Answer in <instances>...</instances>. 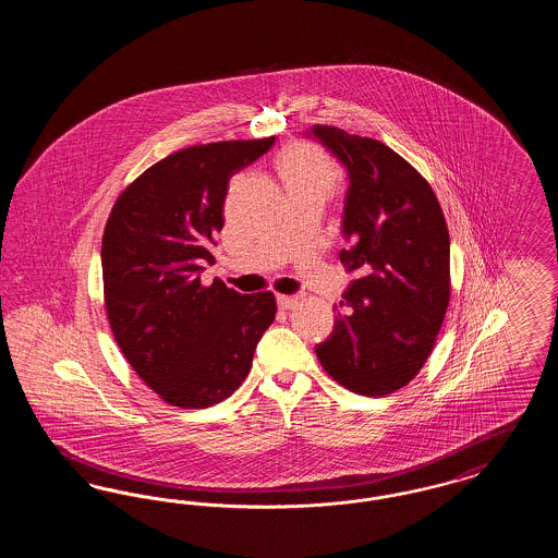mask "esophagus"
<instances>
[{
	"mask_svg": "<svg viewBox=\"0 0 558 558\" xmlns=\"http://www.w3.org/2000/svg\"><path fill=\"white\" fill-rule=\"evenodd\" d=\"M278 305H280V310H292V307L296 305V296H291V294H278Z\"/></svg>",
	"mask_w": 558,
	"mask_h": 558,
	"instance_id": "1",
	"label": "esophagus"
}]
</instances>
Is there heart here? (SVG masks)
<instances>
[{
    "label": "heart",
    "instance_id": "heart-1",
    "mask_svg": "<svg viewBox=\"0 0 558 558\" xmlns=\"http://www.w3.org/2000/svg\"><path fill=\"white\" fill-rule=\"evenodd\" d=\"M280 173L289 192H316L328 196L337 186V169L330 157L312 144L291 146L280 157Z\"/></svg>",
    "mask_w": 558,
    "mask_h": 558
}]
</instances>
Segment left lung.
Wrapping results in <instances>:
<instances>
[{
  "instance_id": "obj_1",
  "label": "left lung",
  "mask_w": 558,
  "mask_h": 558,
  "mask_svg": "<svg viewBox=\"0 0 558 558\" xmlns=\"http://www.w3.org/2000/svg\"><path fill=\"white\" fill-rule=\"evenodd\" d=\"M349 171L341 262L360 269L341 301L322 368L357 396L383 398L425 366L450 303V232L425 178L387 144L314 128Z\"/></svg>"
}]
</instances>
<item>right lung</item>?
Instances as JSON below:
<instances>
[{
  "label": "right lung",
  "instance_id": "obj_1",
  "mask_svg": "<svg viewBox=\"0 0 558 558\" xmlns=\"http://www.w3.org/2000/svg\"><path fill=\"white\" fill-rule=\"evenodd\" d=\"M230 140L178 150L114 201L102 236L108 324L135 374L165 403L198 410L230 398L276 318L274 292L205 287L230 178L274 144Z\"/></svg>",
  "mask_w": 558,
  "mask_h": 558
}]
</instances>
